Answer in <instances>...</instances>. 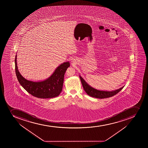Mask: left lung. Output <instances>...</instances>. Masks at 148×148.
Returning <instances> with one entry per match:
<instances>
[{
    "instance_id": "obj_1",
    "label": "left lung",
    "mask_w": 148,
    "mask_h": 148,
    "mask_svg": "<svg viewBox=\"0 0 148 148\" xmlns=\"http://www.w3.org/2000/svg\"><path fill=\"white\" fill-rule=\"evenodd\" d=\"M79 78L85 92H86L87 94L90 97H95V98L102 99V98H108V97H112L113 95H116L117 93H118L124 87V86H123L121 88H119V89L112 91L99 90L93 88L90 85H89L80 75H79Z\"/></svg>"
}]
</instances>
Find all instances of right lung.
<instances>
[{
	"label": "right lung",
	"mask_w": 148,
	"mask_h": 148,
	"mask_svg": "<svg viewBox=\"0 0 148 148\" xmlns=\"http://www.w3.org/2000/svg\"><path fill=\"white\" fill-rule=\"evenodd\" d=\"M17 55L15 59V73L19 82L27 92L40 98H51L58 97L62 91L64 73L70 66L69 62L59 65L51 76L44 81L33 82L25 79L18 69Z\"/></svg>",
	"instance_id": "obj_1"
}]
</instances>
